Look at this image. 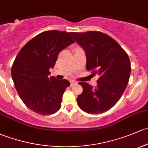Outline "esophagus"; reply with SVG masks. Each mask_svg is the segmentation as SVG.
I'll return each mask as SVG.
<instances>
[{
    "label": "esophagus",
    "mask_w": 148,
    "mask_h": 148,
    "mask_svg": "<svg viewBox=\"0 0 148 148\" xmlns=\"http://www.w3.org/2000/svg\"><path fill=\"white\" fill-rule=\"evenodd\" d=\"M76 84H77V82H75V81H71V86H73Z\"/></svg>",
    "instance_id": "esophagus-1"
}]
</instances>
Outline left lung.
I'll return each instance as SVG.
<instances>
[{
  "mask_svg": "<svg viewBox=\"0 0 148 148\" xmlns=\"http://www.w3.org/2000/svg\"><path fill=\"white\" fill-rule=\"evenodd\" d=\"M71 35L86 52L87 71L99 76L95 87L79 82L83 92L77 103L86 113H104L116 105L126 88L131 70L128 55L116 40L99 31Z\"/></svg>",
  "mask_w": 148,
  "mask_h": 148,
  "instance_id": "8db88e82",
  "label": "left lung"
}]
</instances>
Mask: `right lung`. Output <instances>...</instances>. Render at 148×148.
<instances>
[{
    "mask_svg": "<svg viewBox=\"0 0 148 148\" xmlns=\"http://www.w3.org/2000/svg\"><path fill=\"white\" fill-rule=\"evenodd\" d=\"M71 32L48 30L25 45L12 64L11 75L15 88L26 106L40 115H50L61 108L64 92L70 83L48 77L58 54L74 42Z\"/></svg>",
    "mask_w": 148,
    "mask_h": 148,
    "instance_id": "obj_1",
    "label": "right lung"
}]
</instances>
